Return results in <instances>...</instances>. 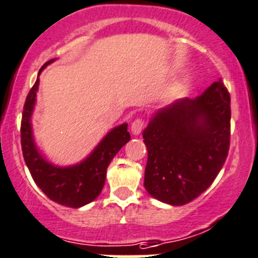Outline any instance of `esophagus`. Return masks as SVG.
<instances>
[{
    "mask_svg": "<svg viewBox=\"0 0 258 258\" xmlns=\"http://www.w3.org/2000/svg\"><path fill=\"white\" fill-rule=\"evenodd\" d=\"M144 123H145V122H144V119L143 118H136V119H135L134 122H132V124H131V132L134 135H139L141 132V130H143V127H144Z\"/></svg>",
    "mask_w": 258,
    "mask_h": 258,
    "instance_id": "34e87169",
    "label": "esophagus"
}]
</instances>
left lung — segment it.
Wrapping results in <instances>:
<instances>
[{"mask_svg":"<svg viewBox=\"0 0 258 258\" xmlns=\"http://www.w3.org/2000/svg\"><path fill=\"white\" fill-rule=\"evenodd\" d=\"M230 95L221 79L195 99L160 109L144 131V186L159 201L180 206L210 187L230 145Z\"/></svg>","mask_w":258,"mask_h":258,"instance_id":"left-lung-1","label":"left lung"}]
</instances>
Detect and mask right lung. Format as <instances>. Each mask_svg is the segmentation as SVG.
<instances>
[{
	"label": "right lung",
	"instance_id": "obj_1",
	"mask_svg": "<svg viewBox=\"0 0 258 258\" xmlns=\"http://www.w3.org/2000/svg\"><path fill=\"white\" fill-rule=\"evenodd\" d=\"M53 61L50 59L44 63L40 71ZM39 79L30 89L24 104L20 128L24 160L37 186L52 201L67 208H81L99 196L104 186L108 165L131 139L127 123L113 128L84 162L71 167L53 165L38 151L31 132L30 117L34 109Z\"/></svg>",
	"mask_w": 258,
	"mask_h": 258
}]
</instances>
